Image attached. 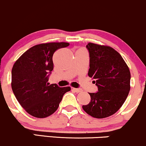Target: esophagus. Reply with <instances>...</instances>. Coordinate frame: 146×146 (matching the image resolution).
<instances>
[{"label":"esophagus","instance_id":"1","mask_svg":"<svg viewBox=\"0 0 146 146\" xmlns=\"http://www.w3.org/2000/svg\"><path fill=\"white\" fill-rule=\"evenodd\" d=\"M72 90H74L75 92H76V93L81 92H82L81 89H78V88H72Z\"/></svg>","mask_w":146,"mask_h":146}]
</instances>
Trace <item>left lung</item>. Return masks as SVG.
<instances>
[{
    "mask_svg": "<svg viewBox=\"0 0 146 146\" xmlns=\"http://www.w3.org/2000/svg\"><path fill=\"white\" fill-rule=\"evenodd\" d=\"M86 47L90 54L88 76L96 80L98 92L89 93L90 101L83 106V109L96 119L108 117L117 112L127 99L130 90V70L112 47L92 42H88Z\"/></svg>",
    "mask_w": 146,
    "mask_h": 146,
    "instance_id": "1",
    "label": "left lung"
}]
</instances>
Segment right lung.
<instances>
[{"mask_svg": "<svg viewBox=\"0 0 146 146\" xmlns=\"http://www.w3.org/2000/svg\"><path fill=\"white\" fill-rule=\"evenodd\" d=\"M65 42L36 45L16 60L11 70V88L21 106L30 115L45 118L54 113L70 87L50 85L48 73L53 70L52 57L57 50L68 47Z\"/></svg>", "mask_w": 146, "mask_h": 146, "instance_id": "obj_1", "label": "right lung"}]
</instances>
